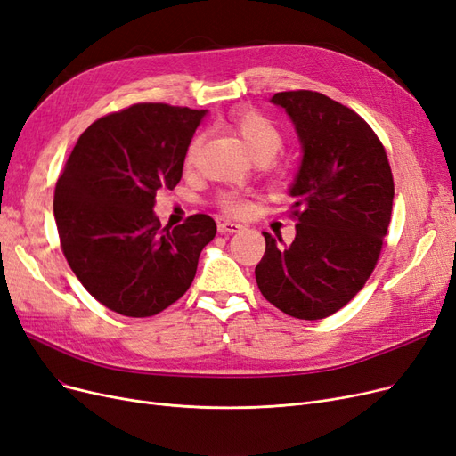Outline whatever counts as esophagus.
I'll use <instances>...</instances> for the list:
<instances>
[{
  "mask_svg": "<svg viewBox=\"0 0 456 456\" xmlns=\"http://www.w3.org/2000/svg\"><path fill=\"white\" fill-rule=\"evenodd\" d=\"M217 231L219 232H239V231H242V225L240 224H234V222H229V219H219V222H217Z\"/></svg>",
  "mask_w": 456,
  "mask_h": 456,
  "instance_id": "esophagus-1",
  "label": "esophagus"
}]
</instances>
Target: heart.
<instances>
[{
	"label": "heart",
	"mask_w": 456,
	"mask_h": 456,
	"mask_svg": "<svg viewBox=\"0 0 456 456\" xmlns=\"http://www.w3.org/2000/svg\"><path fill=\"white\" fill-rule=\"evenodd\" d=\"M231 129L239 134V137L246 142L251 154L257 161H268L273 159L283 146V133L281 129L266 118L259 110H239L231 114L229 118ZM202 144V134H193L188 146L183 151V167L190 168L195 165L199 150ZM216 205L222 208L225 214L231 216H244L249 212L251 202L246 195L237 191H224L216 199Z\"/></svg>",
	"instance_id": "obj_1"
}]
</instances>
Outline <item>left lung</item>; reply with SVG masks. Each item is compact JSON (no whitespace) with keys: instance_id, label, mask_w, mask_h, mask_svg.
Wrapping results in <instances>:
<instances>
[{"instance_id":"left-lung-1","label":"left lung","mask_w":456,"mask_h":456,"mask_svg":"<svg viewBox=\"0 0 456 456\" xmlns=\"http://www.w3.org/2000/svg\"><path fill=\"white\" fill-rule=\"evenodd\" d=\"M273 103L291 116L305 156L291 188L297 237L283 248L263 232L256 280L278 310L314 322L344 308L372 276L395 182L381 141L355 110L312 90L274 94Z\"/></svg>"}]
</instances>
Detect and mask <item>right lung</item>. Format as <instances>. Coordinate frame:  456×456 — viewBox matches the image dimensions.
Returning a JSON list of instances; mask_svg holds the SVG:
<instances>
[{"label":"right lung","instance_id":"right-lung-1","mask_svg":"<svg viewBox=\"0 0 456 456\" xmlns=\"http://www.w3.org/2000/svg\"><path fill=\"white\" fill-rule=\"evenodd\" d=\"M205 110L137 103L84 131L54 191L60 246L86 291L109 310L151 317L176 302L216 237L207 214L161 227L156 193L175 190Z\"/></svg>","mask_w":456,"mask_h":456}]
</instances>
